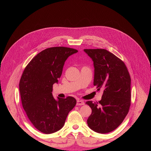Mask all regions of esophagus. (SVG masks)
Segmentation results:
<instances>
[{
	"instance_id": "1",
	"label": "esophagus",
	"mask_w": 151,
	"mask_h": 151,
	"mask_svg": "<svg viewBox=\"0 0 151 151\" xmlns=\"http://www.w3.org/2000/svg\"><path fill=\"white\" fill-rule=\"evenodd\" d=\"M84 104V102L83 101H81V100H77L76 105L77 106H82V105Z\"/></svg>"
}]
</instances>
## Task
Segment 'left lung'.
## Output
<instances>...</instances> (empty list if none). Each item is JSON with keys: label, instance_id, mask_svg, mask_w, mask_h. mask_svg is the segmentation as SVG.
Instances as JSON below:
<instances>
[{"label": "left lung", "instance_id": "1", "mask_svg": "<svg viewBox=\"0 0 151 151\" xmlns=\"http://www.w3.org/2000/svg\"><path fill=\"white\" fill-rule=\"evenodd\" d=\"M94 68L93 84L104 89L98 102L86 101L92 109L87 123L91 130L106 134L115 130L127 116L130 106L131 79L125 63L104 49H84Z\"/></svg>", "mask_w": 151, "mask_h": 151}]
</instances>
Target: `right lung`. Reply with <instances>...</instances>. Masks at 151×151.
Returning <instances> with one entry per match:
<instances>
[{"label": "right lung", "instance_id": "1", "mask_svg": "<svg viewBox=\"0 0 151 151\" xmlns=\"http://www.w3.org/2000/svg\"><path fill=\"white\" fill-rule=\"evenodd\" d=\"M77 52L63 47L47 48L32 59L22 73L19 85L22 107L32 124L44 134L60 130L76 106L74 98L55 99L52 91L65 62Z\"/></svg>", "mask_w": 151, "mask_h": 151}]
</instances>
